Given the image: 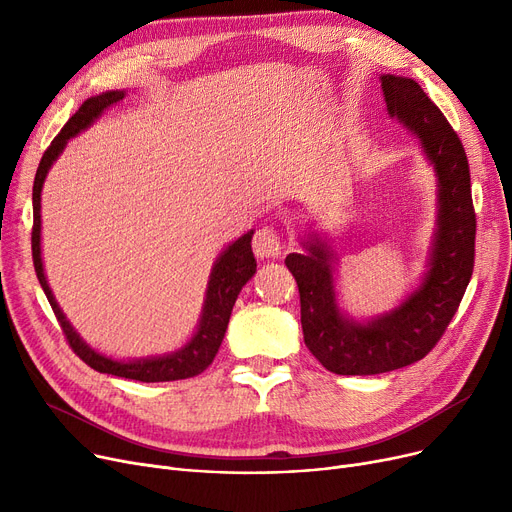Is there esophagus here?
I'll use <instances>...</instances> for the list:
<instances>
[{
    "instance_id": "34e87169",
    "label": "esophagus",
    "mask_w": 512,
    "mask_h": 512,
    "mask_svg": "<svg viewBox=\"0 0 512 512\" xmlns=\"http://www.w3.org/2000/svg\"><path fill=\"white\" fill-rule=\"evenodd\" d=\"M253 251L259 259H276L278 255H282V242L278 230L270 224L261 226L253 236Z\"/></svg>"
}]
</instances>
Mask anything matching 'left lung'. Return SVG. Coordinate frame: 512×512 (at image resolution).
I'll return each instance as SVG.
<instances>
[{"mask_svg": "<svg viewBox=\"0 0 512 512\" xmlns=\"http://www.w3.org/2000/svg\"><path fill=\"white\" fill-rule=\"evenodd\" d=\"M388 114L415 132L438 176V232L423 284L388 315L355 324L338 305L332 251L317 236L286 267L299 286L301 326L313 357L338 375H375L407 367L438 344L459 309L475 263V209L469 161L459 134L411 78L382 76Z\"/></svg>", "mask_w": 512, "mask_h": 512, "instance_id": "8db88e82", "label": "left lung"}]
</instances>
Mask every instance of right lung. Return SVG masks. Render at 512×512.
I'll return each mask as SVG.
<instances>
[{
    "label": "right lung",
    "mask_w": 512,
    "mask_h": 512,
    "mask_svg": "<svg viewBox=\"0 0 512 512\" xmlns=\"http://www.w3.org/2000/svg\"><path fill=\"white\" fill-rule=\"evenodd\" d=\"M124 97V91H110L97 97L87 99L83 105L78 107V112L64 124V128L58 132V137L51 141V145L45 149L41 164L35 174V184H33V232H31V247H33V263H35V272L39 278V284L45 292V297L56 313L58 324L66 336V342L74 351L76 357L83 359L89 367H93L99 373H112L118 375V378L126 380H137V382H174V380H186L193 378V375H199L205 371L218 348L224 340L228 321L232 307L236 303L238 292L242 290L255 270H257V261L251 249V238L253 232L240 236L236 242L220 255V259L215 261V267L209 278L207 286V299L203 307V317L199 321V330L191 338L184 348H180L178 353L168 355V357H159V359H143V361H114L107 359L99 353H95L91 346H87L80 336L74 332V328L68 324L66 315L62 313L60 305L53 299V294L49 290V284L43 274V261H41V188L43 180L47 176V170L51 168L53 161L58 159L62 149L66 147L68 139L78 134L80 130H85L95 118L101 116L103 110L118 103Z\"/></svg>",
    "instance_id": "add662e5"
}]
</instances>
